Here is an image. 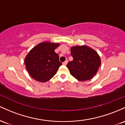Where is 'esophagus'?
I'll return each instance as SVG.
<instances>
[{"instance_id": "1", "label": "esophagus", "mask_w": 125, "mask_h": 125, "mask_svg": "<svg viewBox=\"0 0 125 125\" xmlns=\"http://www.w3.org/2000/svg\"><path fill=\"white\" fill-rule=\"evenodd\" d=\"M67 62H68V60H66V61H64V62L62 63L63 65H67Z\"/></svg>"}]
</instances>
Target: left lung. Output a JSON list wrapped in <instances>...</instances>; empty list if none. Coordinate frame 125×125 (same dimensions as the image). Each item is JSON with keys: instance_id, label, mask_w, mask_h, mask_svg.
I'll list each match as a JSON object with an SVG mask.
<instances>
[{"instance_id": "left-lung-1", "label": "left lung", "mask_w": 125, "mask_h": 125, "mask_svg": "<svg viewBox=\"0 0 125 125\" xmlns=\"http://www.w3.org/2000/svg\"><path fill=\"white\" fill-rule=\"evenodd\" d=\"M73 60L67 67L70 74L78 80L84 81L93 77L99 70L101 60L99 54L92 48L85 45L71 48Z\"/></svg>"}]
</instances>
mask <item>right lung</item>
<instances>
[{
    "mask_svg": "<svg viewBox=\"0 0 125 125\" xmlns=\"http://www.w3.org/2000/svg\"><path fill=\"white\" fill-rule=\"evenodd\" d=\"M59 44L45 42L32 49L25 58L26 70L33 79L40 82L50 80L62 65L55 50Z\"/></svg>",
    "mask_w": 125,
    "mask_h": 125,
    "instance_id": "right-lung-1",
    "label": "right lung"
}]
</instances>
